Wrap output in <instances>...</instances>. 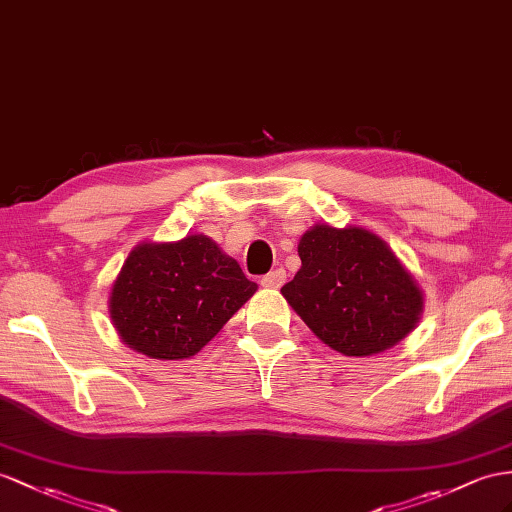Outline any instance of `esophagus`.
I'll return each instance as SVG.
<instances>
[{
    "label": "esophagus",
    "instance_id": "34e87169",
    "mask_svg": "<svg viewBox=\"0 0 512 512\" xmlns=\"http://www.w3.org/2000/svg\"><path fill=\"white\" fill-rule=\"evenodd\" d=\"M285 279H287L285 270H283V268H277V270L268 272L266 277H261V285H264V287H272V290H277V287H281V285L285 283Z\"/></svg>",
    "mask_w": 512,
    "mask_h": 512
}]
</instances>
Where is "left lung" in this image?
I'll return each mask as SVG.
<instances>
[{
    "label": "left lung",
    "instance_id": "left-lung-1",
    "mask_svg": "<svg viewBox=\"0 0 512 512\" xmlns=\"http://www.w3.org/2000/svg\"><path fill=\"white\" fill-rule=\"evenodd\" d=\"M298 255L303 266L281 294L342 355H378L422 318V290L376 233L316 225L300 238Z\"/></svg>",
    "mask_w": 512,
    "mask_h": 512
}]
</instances>
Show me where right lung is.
I'll use <instances>...</instances> for the list:
<instances>
[{
    "label": "right lung",
    "instance_id": "1",
    "mask_svg": "<svg viewBox=\"0 0 512 512\" xmlns=\"http://www.w3.org/2000/svg\"><path fill=\"white\" fill-rule=\"evenodd\" d=\"M257 283L207 235L142 242L129 253L110 294V318L123 342L151 359L196 355L227 324Z\"/></svg>",
    "mask_w": 512,
    "mask_h": 512
}]
</instances>
